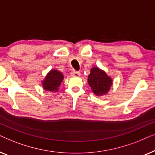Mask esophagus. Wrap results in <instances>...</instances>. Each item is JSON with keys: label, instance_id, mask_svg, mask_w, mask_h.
Wrapping results in <instances>:
<instances>
[{"label": "esophagus", "instance_id": "obj_1", "mask_svg": "<svg viewBox=\"0 0 155 155\" xmlns=\"http://www.w3.org/2000/svg\"><path fill=\"white\" fill-rule=\"evenodd\" d=\"M72 75L74 76V77H80V73L78 71H73L71 73Z\"/></svg>", "mask_w": 155, "mask_h": 155}]
</instances>
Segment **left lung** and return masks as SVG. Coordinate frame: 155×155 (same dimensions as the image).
<instances>
[{"label": "left lung", "mask_w": 155, "mask_h": 155, "mask_svg": "<svg viewBox=\"0 0 155 155\" xmlns=\"http://www.w3.org/2000/svg\"><path fill=\"white\" fill-rule=\"evenodd\" d=\"M87 82L92 91L97 96L107 94L112 85V79L102 70L97 67L91 69Z\"/></svg>", "instance_id": "left-lung-1"}]
</instances>
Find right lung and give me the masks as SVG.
Instances as JSON below:
<instances>
[{"label":"right lung","mask_w":155,"mask_h":155,"mask_svg":"<svg viewBox=\"0 0 155 155\" xmlns=\"http://www.w3.org/2000/svg\"><path fill=\"white\" fill-rule=\"evenodd\" d=\"M63 78L64 77L61 72L54 69L51 70L42 82L44 89L49 92H58V87L63 81Z\"/></svg>","instance_id":"add662e5"}]
</instances>
